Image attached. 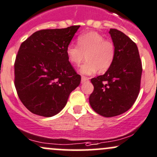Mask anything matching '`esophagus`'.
I'll return each mask as SVG.
<instances>
[{
    "instance_id": "obj_1",
    "label": "esophagus",
    "mask_w": 157,
    "mask_h": 157,
    "mask_svg": "<svg viewBox=\"0 0 157 157\" xmlns=\"http://www.w3.org/2000/svg\"><path fill=\"white\" fill-rule=\"evenodd\" d=\"M90 80V78H88V77H82V79H81V83H83L84 82L86 81H88V80Z\"/></svg>"
}]
</instances>
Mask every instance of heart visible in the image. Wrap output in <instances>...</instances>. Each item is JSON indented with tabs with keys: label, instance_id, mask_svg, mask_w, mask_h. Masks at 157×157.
Wrapping results in <instances>:
<instances>
[{
	"label": "heart",
	"instance_id": "1",
	"mask_svg": "<svg viewBox=\"0 0 157 157\" xmlns=\"http://www.w3.org/2000/svg\"><path fill=\"white\" fill-rule=\"evenodd\" d=\"M77 44H69L66 53L68 60L75 65H80L86 56L87 61L80 68L82 74L91 75L98 70L101 73L105 72L114 61V45L98 33L91 31L81 34L77 37Z\"/></svg>",
	"mask_w": 157,
	"mask_h": 157
}]
</instances>
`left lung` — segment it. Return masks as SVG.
<instances>
[{
  "label": "left lung",
  "instance_id": "obj_1",
  "mask_svg": "<svg viewBox=\"0 0 157 157\" xmlns=\"http://www.w3.org/2000/svg\"><path fill=\"white\" fill-rule=\"evenodd\" d=\"M116 54L113 64L103 75L91 80L92 108L105 117L122 114L131 108L138 98L142 65L137 45L122 31H109Z\"/></svg>",
  "mask_w": 157,
  "mask_h": 157
}]
</instances>
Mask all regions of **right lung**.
<instances>
[{"label": "right lung", "mask_w": 157, "mask_h": 157, "mask_svg": "<svg viewBox=\"0 0 157 157\" xmlns=\"http://www.w3.org/2000/svg\"><path fill=\"white\" fill-rule=\"evenodd\" d=\"M80 25L34 32L21 44L14 65L19 99L31 113L50 117L67 104L80 83L66 53Z\"/></svg>", "instance_id": "add662e5"}]
</instances>
